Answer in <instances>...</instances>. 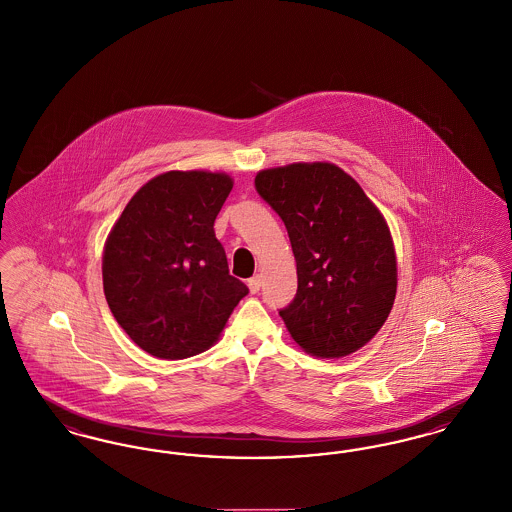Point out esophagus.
<instances>
[{
    "instance_id": "34e87169",
    "label": "esophagus",
    "mask_w": 512,
    "mask_h": 512,
    "mask_svg": "<svg viewBox=\"0 0 512 512\" xmlns=\"http://www.w3.org/2000/svg\"><path fill=\"white\" fill-rule=\"evenodd\" d=\"M247 286H249V292L257 293L261 290V276H253L247 280Z\"/></svg>"
}]
</instances>
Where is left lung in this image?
Returning <instances> with one entry per match:
<instances>
[{
    "label": "left lung",
    "mask_w": 512,
    "mask_h": 512,
    "mask_svg": "<svg viewBox=\"0 0 512 512\" xmlns=\"http://www.w3.org/2000/svg\"><path fill=\"white\" fill-rule=\"evenodd\" d=\"M284 220L297 293L280 309L295 343L322 359L372 340L390 315L397 263L390 228L363 188L332 163H293L255 176Z\"/></svg>",
    "instance_id": "obj_1"
}]
</instances>
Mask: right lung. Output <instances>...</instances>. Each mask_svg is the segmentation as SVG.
Segmentation results:
<instances>
[{"label": "right lung", "instance_id": "add662e5", "mask_svg": "<svg viewBox=\"0 0 512 512\" xmlns=\"http://www.w3.org/2000/svg\"><path fill=\"white\" fill-rule=\"evenodd\" d=\"M228 174L171 171L124 207L103 251V292L122 330L159 359L209 349L249 290L230 276L215 219Z\"/></svg>", "mask_w": 512, "mask_h": 512}]
</instances>
